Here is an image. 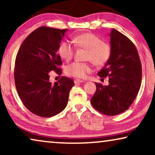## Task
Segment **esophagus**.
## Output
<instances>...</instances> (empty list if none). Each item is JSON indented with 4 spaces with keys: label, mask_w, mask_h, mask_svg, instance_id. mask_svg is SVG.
<instances>
[{
    "label": "esophagus",
    "mask_w": 155,
    "mask_h": 155,
    "mask_svg": "<svg viewBox=\"0 0 155 155\" xmlns=\"http://www.w3.org/2000/svg\"><path fill=\"white\" fill-rule=\"evenodd\" d=\"M74 82H75V84H78V83H83V82H84L83 80H74Z\"/></svg>",
    "instance_id": "34e87169"
}]
</instances>
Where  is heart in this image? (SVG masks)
Wrapping results in <instances>:
<instances>
[{"label": "heart", "mask_w": 155, "mask_h": 155, "mask_svg": "<svg viewBox=\"0 0 155 155\" xmlns=\"http://www.w3.org/2000/svg\"><path fill=\"white\" fill-rule=\"evenodd\" d=\"M87 49V58L96 65H101L109 60L111 49L107 44L102 42L100 38L90 33H84L73 37V41L65 40L61 43L58 47V54L63 60L68 61L73 58L75 46ZM92 71V66L87 63L73 62L68 65L65 72L68 75L74 78H84L87 73Z\"/></svg>", "instance_id": "obj_1"}]
</instances>
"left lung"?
Segmentation results:
<instances>
[{
	"instance_id": "8db88e82",
	"label": "left lung",
	"mask_w": 155,
	"mask_h": 155,
	"mask_svg": "<svg viewBox=\"0 0 155 155\" xmlns=\"http://www.w3.org/2000/svg\"><path fill=\"white\" fill-rule=\"evenodd\" d=\"M109 37L111 54L98 73L100 78H109V85L95 83L97 90L91 103L101 114L115 116L135 100L141 85L142 66L136 48L128 37L114 29Z\"/></svg>"
}]
</instances>
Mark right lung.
Wrapping results in <instances>:
<instances>
[{"instance_id": "add662e5", "label": "right lung", "mask_w": 155, "mask_h": 155, "mask_svg": "<svg viewBox=\"0 0 155 155\" xmlns=\"http://www.w3.org/2000/svg\"><path fill=\"white\" fill-rule=\"evenodd\" d=\"M67 31L39 27L25 39L17 54L14 76L18 95L31 113L41 117L61 113L74 85L73 80L67 77L54 84L49 81L51 71L62 73L58 51Z\"/></svg>"}]
</instances>
